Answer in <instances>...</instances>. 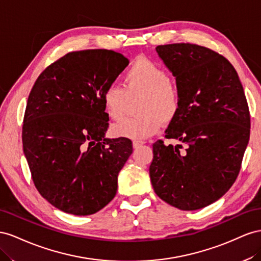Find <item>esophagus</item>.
<instances>
[{
  "mask_svg": "<svg viewBox=\"0 0 261 261\" xmlns=\"http://www.w3.org/2000/svg\"><path fill=\"white\" fill-rule=\"evenodd\" d=\"M143 144H144V142H142V141H133L132 146H133V148H138L140 146H142Z\"/></svg>",
  "mask_w": 261,
  "mask_h": 261,
  "instance_id": "1",
  "label": "esophagus"
}]
</instances>
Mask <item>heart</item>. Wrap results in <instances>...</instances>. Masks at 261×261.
I'll list each match as a JSON object with an SVG mask.
<instances>
[{
	"label": "heart",
	"mask_w": 261,
	"mask_h": 261,
	"mask_svg": "<svg viewBox=\"0 0 261 261\" xmlns=\"http://www.w3.org/2000/svg\"><path fill=\"white\" fill-rule=\"evenodd\" d=\"M141 97L138 114L111 126L118 138L144 140L158 132L163 122L174 120L180 108V92L165 70L150 59L139 58L123 75V87L111 84L102 93L107 116L120 120L129 101Z\"/></svg>",
	"instance_id": "1"
}]
</instances>
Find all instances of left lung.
Returning a JSON list of instances; mask_svg holds the SVG:
<instances>
[{
	"mask_svg": "<svg viewBox=\"0 0 261 261\" xmlns=\"http://www.w3.org/2000/svg\"><path fill=\"white\" fill-rule=\"evenodd\" d=\"M175 76L180 108L166 130L185 145L153 144L150 177L156 195L184 211L199 210L232 187L246 150L250 117L244 88L224 57L205 47H156Z\"/></svg>",
	"mask_w": 261,
	"mask_h": 261,
	"instance_id": "left-lung-1",
	"label": "left lung"
}]
</instances>
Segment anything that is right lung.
<instances>
[{"label":"right lung","mask_w":261,"mask_h":261,"mask_svg":"<svg viewBox=\"0 0 261 261\" xmlns=\"http://www.w3.org/2000/svg\"><path fill=\"white\" fill-rule=\"evenodd\" d=\"M128 64L113 50L70 52L40 74L28 96L25 158L37 190L65 213L94 214L116 196L132 143L105 137L102 93Z\"/></svg>","instance_id":"obj_1"}]
</instances>
